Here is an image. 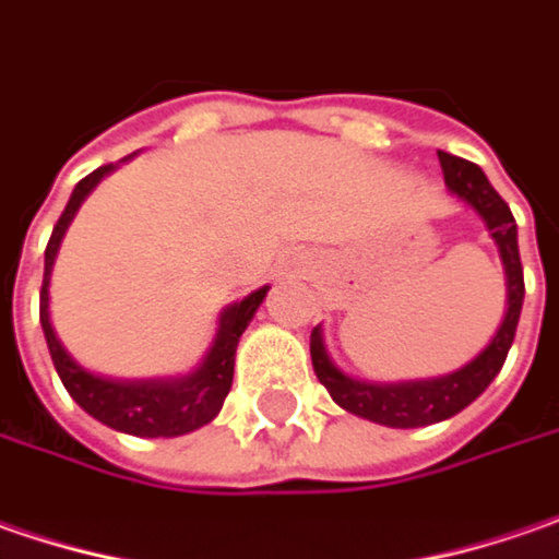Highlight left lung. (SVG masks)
<instances>
[{"label": "left lung", "mask_w": 559, "mask_h": 559, "mask_svg": "<svg viewBox=\"0 0 559 559\" xmlns=\"http://www.w3.org/2000/svg\"><path fill=\"white\" fill-rule=\"evenodd\" d=\"M438 158L444 168V183L463 203H469L481 215V222L488 225V231L498 243L500 262L507 269V316L500 322L495 341L478 353L469 366H463V369H456L444 378L403 381V384H369V381H356V378L344 376L328 359L322 331L312 328V334H309L312 369H316V378L328 388L331 401L344 406L353 416H362L369 423L388 425V428H419V425L444 423L450 416H456L460 409H466L500 372V366L510 353V344L516 337L522 297H525L520 243H516V218H513L510 206L503 203V197L488 183L485 171L475 162L450 156V153H438Z\"/></svg>", "instance_id": "1"}]
</instances>
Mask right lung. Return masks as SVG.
Here are the masks:
<instances>
[{
	"mask_svg": "<svg viewBox=\"0 0 559 559\" xmlns=\"http://www.w3.org/2000/svg\"><path fill=\"white\" fill-rule=\"evenodd\" d=\"M111 168L115 165H103V168L90 171L84 181H78L68 206L52 228V237L46 243L43 287H39V325L46 334L49 356H52V366L59 372L61 384L68 388V394L78 401L81 409H86L93 419H99L115 431H124V435L175 438V435H187V431L212 423L218 416L222 403L231 391L237 341H240L243 328L250 325V319H253V312L259 309L269 287H259L247 300L228 306L222 312L215 344L193 376L178 378V381H109V378L90 376L86 369H81L61 347V341L52 331V322H49V275H52V262H56L61 237L68 231L74 212L84 203L86 193L103 181V175H109Z\"/></svg>",
	"mask_w": 559,
	"mask_h": 559,
	"instance_id": "1",
	"label": "right lung"
}]
</instances>
